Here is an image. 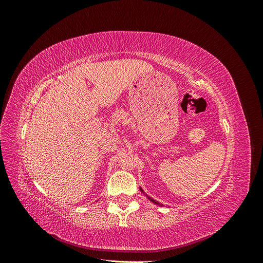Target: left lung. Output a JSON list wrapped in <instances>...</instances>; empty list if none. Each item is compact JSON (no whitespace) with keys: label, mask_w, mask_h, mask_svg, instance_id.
<instances>
[{"label":"left lung","mask_w":263,"mask_h":263,"mask_svg":"<svg viewBox=\"0 0 263 263\" xmlns=\"http://www.w3.org/2000/svg\"><path fill=\"white\" fill-rule=\"evenodd\" d=\"M140 191H141V192H142V193H145V192H144V191H142V190H141V189H140ZM147 197H148V198H149V200H150V201H151V202H154V203H156V204H158V205H161V204H160V203H159V202H157V201H155V200H154V198H151V197H150V196H147Z\"/></svg>","instance_id":"left-lung-1"}]
</instances>
